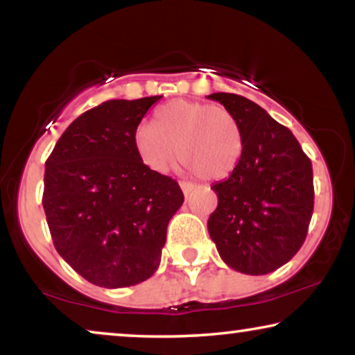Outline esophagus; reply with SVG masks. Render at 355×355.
<instances>
[{
    "label": "esophagus",
    "instance_id": "1",
    "mask_svg": "<svg viewBox=\"0 0 355 355\" xmlns=\"http://www.w3.org/2000/svg\"><path fill=\"white\" fill-rule=\"evenodd\" d=\"M179 186H181V189H182V192H184V196H189V193H191L192 191H193V184L192 182H186V181H181L179 182Z\"/></svg>",
    "mask_w": 355,
    "mask_h": 355
}]
</instances>
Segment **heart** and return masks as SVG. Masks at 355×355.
I'll use <instances>...</instances> for the list:
<instances>
[{
  "mask_svg": "<svg viewBox=\"0 0 355 355\" xmlns=\"http://www.w3.org/2000/svg\"><path fill=\"white\" fill-rule=\"evenodd\" d=\"M208 181L234 171L244 152V137L234 114L220 105L174 100L155 111L153 124L134 130V148L140 162L164 173L176 158Z\"/></svg>",
  "mask_w": 355,
  "mask_h": 355,
  "instance_id": "b5f03b06",
  "label": "heart"
}]
</instances>
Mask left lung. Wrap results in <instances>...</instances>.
<instances>
[{
	"instance_id": "8db88e82",
	"label": "left lung",
	"mask_w": 355,
	"mask_h": 355,
	"mask_svg": "<svg viewBox=\"0 0 355 355\" xmlns=\"http://www.w3.org/2000/svg\"><path fill=\"white\" fill-rule=\"evenodd\" d=\"M241 125L244 152L230 178L211 186L218 207L208 232L227 266L266 275L293 259L313 213L312 162L293 132L254 101L211 94Z\"/></svg>"
}]
</instances>
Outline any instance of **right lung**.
I'll return each instance as SVG.
<instances>
[{"label": "right lung", "instance_id": "1", "mask_svg": "<svg viewBox=\"0 0 355 355\" xmlns=\"http://www.w3.org/2000/svg\"><path fill=\"white\" fill-rule=\"evenodd\" d=\"M162 96L108 100L72 121L45 163L43 210L62 259L100 288L148 279L184 202L173 178L148 169L134 130Z\"/></svg>", "mask_w": 355, "mask_h": 355}]
</instances>
